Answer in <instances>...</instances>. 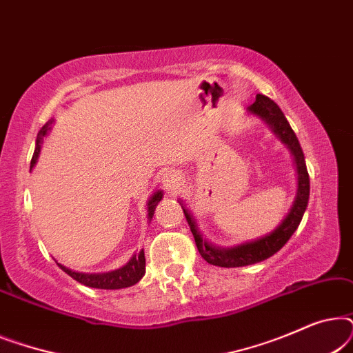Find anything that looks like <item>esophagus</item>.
<instances>
[{"mask_svg":"<svg viewBox=\"0 0 353 353\" xmlns=\"http://www.w3.org/2000/svg\"><path fill=\"white\" fill-rule=\"evenodd\" d=\"M178 183H180V176L176 172H165L162 175V186L165 191H176Z\"/></svg>","mask_w":353,"mask_h":353,"instance_id":"obj_1","label":"esophagus"}]
</instances>
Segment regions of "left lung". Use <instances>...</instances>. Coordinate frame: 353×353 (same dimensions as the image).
I'll use <instances>...</instances> for the list:
<instances>
[{"label":"left lung","instance_id":"8db88e82","mask_svg":"<svg viewBox=\"0 0 353 353\" xmlns=\"http://www.w3.org/2000/svg\"><path fill=\"white\" fill-rule=\"evenodd\" d=\"M249 110L263 120H267L270 127L273 128V132L281 138L284 144H288V148L291 149L297 163V173H299V188H297V197L294 201L292 209L286 215V219L283 220V223L278 226L276 230L272 233L263 236V238L250 241V243L234 245V248H216V245L207 243L202 238L199 228H197L192 215L185 209V205L181 204V201H178L181 204V209L185 212V216L190 223L191 233L194 236L197 250L202 255V259L210 265L215 267H225V268H234V267H245V265H252L262 260L272 257L273 254H276L284 244L291 239L294 231L297 230L299 223H301L303 212L307 209L308 204V196H310V180H308V172L305 165V157H303L302 148L299 144V139L291 128V125L284 117L281 109L278 108V104L272 101L267 96L257 94L255 103L250 105Z\"/></svg>","mask_w":353,"mask_h":353}]
</instances>
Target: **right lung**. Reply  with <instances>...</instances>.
Segmentation results:
<instances>
[{
    "label": "right lung",
    "mask_w": 353,
    "mask_h": 353,
    "mask_svg": "<svg viewBox=\"0 0 353 353\" xmlns=\"http://www.w3.org/2000/svg\"><path fill=\"white\" fill-rule=\"evenodd\" d=\"M48 130H50V123H45L43 125V128L40 130V133H38L37 137V146H35V152H33V157H32V162L30 165L33 167L37 162V157L38 154H40V146H41V138L45 137ZM162 191H157L154 192V196L151 197V201L148 202V207H149V219H152L154 215V209H156V205L161 202L162 199ZM59 267L64 270V272L69 274L75 279V281H79L81 284H85V286L88 288H96V289H123V288H130L133 286V284H137L139 279L143 278L144 272H146V259H144V252L141 250L138 255H133L132 259L128 260L127 265H123L122 268L119 270H114V272H109V273H101V274H96V273H79V272H72V270L62 267Z\"/></svg>",
    "instance_id": "1"
}]
</instances>
